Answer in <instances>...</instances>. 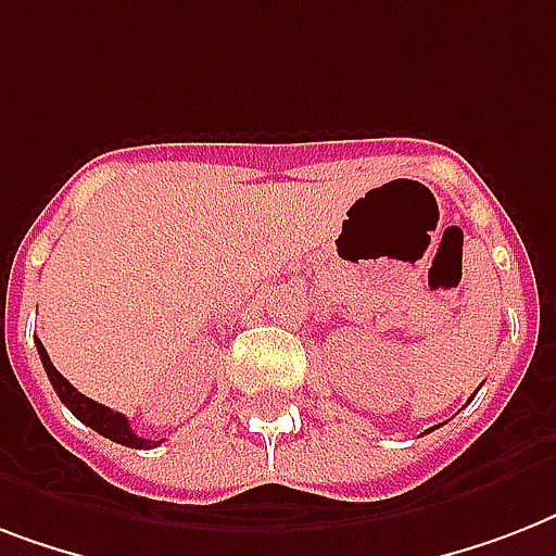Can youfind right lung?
<instances>
[{
  "mask_svg": "<svg viewBox=\"0 0 556 556\" xmlns=\"http://www.w3.org/2000/svg\"><path fill=\"white\" fill-rule=\"evenodd\" d=\"M37 352H39V361H42V366H46V375H48V380H51V387H54V392L60 395V401H63L68 409H72L74 418H80L86 427H91L94 432H100L103 439L117 441V444H124V447H135V450L155 447V441L135 435V430L129 427V421H126V415L115 413V409H109V406L98 404V401H91V397H86L83 392H77V389H74L72 383H68V380H65L63 375L54 369V364H51V357H48L46 346H42L39 340H37Z\"/></svg>",
  "mask_w": 556,
  "mask_h": 556,
  "instance_id": "obj_1",
  "label": "right lung"
}]
</instances>
